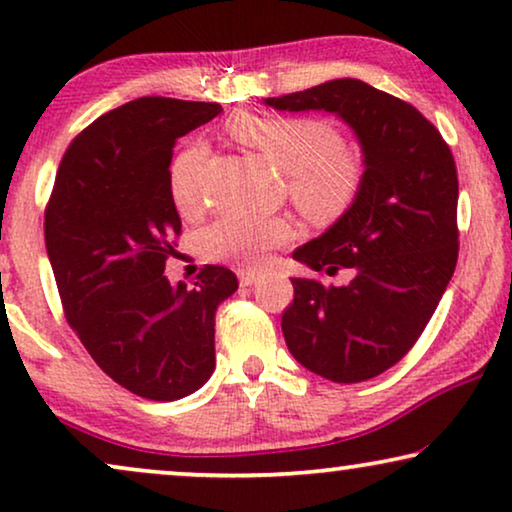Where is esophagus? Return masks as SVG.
<instances>
[{
  "label": "esophagus",
  "mask_w": 512,
  "mask_h": 512,
  "mask_svg": "<svg viewBox=\"0 0 512 512\" xmlns=\"http://www.w3.org/2000/svg\"><path fill=\"white\" fill-rule=\"evenodd\" d=\"M237 277H240V284L242 286H251V284H254L256 282V272L254 270H240V272H237Z\"/></svg>",
  "instance_id": "34e87169"
}]
</instances>
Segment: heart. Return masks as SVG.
<instances>
[{"label": "heart", "instance_id": "heart-1", "mask_svg": "<svg viewBox=\"0 0 512 512\" xmlns=\"http://www.w3.org/2000/svg\"><path fill=\"white\" fill-rule=\"evenodd\" d=\"M237 142L263 153L286 174L289 198L312 221H333L345 214L361 188V163L345 149L333 123L312 116H265L242 111L228 118ZM209 149L186 146L170 167V193L181 214H195L205 195ZM291 237L284 219L223 214L202 233V251L214 261L256 268L265 254Z\"/></svg>", "mask_w": 512, "mask_h": 512}]
</instances>
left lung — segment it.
I'll return each mask as SVG.
<instances>
[{
  "label": "left lung",
  "mask_w": 512,
  "mask_h": 512,
  "mask_svg": "<svg viewBox=\"0 0 512 512\" xmlns=\"http://www.w3.org/2000/svg\"><path fill=\"white\" fill-rule=\"evenodd\" d=\"M279 111H331L354 130L366 172L352 207L293 258L345 286L291 279L289 352L331 382L377 377L410 352L457 268L459 181L450 146L412 104L359 79L268 97Z\"/></svg>",
  "instance_id": "obj_1"
}]
</instances>
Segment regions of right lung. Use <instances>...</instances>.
<instances>
[{"mask_svg": "<svg viewBox=\"0 0 512 512\" xmlns=\"http://www.w3.org/2000/svg\"><path fill=\"white\" fill-rule=\"evenodd\" d=\"M221 114L216 102L139 97L74 137L55 174L44 235L62 310L111 380L177 401L214 373V314L235 272L205 265L170 284L181 219L170 193L179 137Z\"/></svg>", "mask_w": 512, "mask_h": 512, "instance_id": "right-lung-1", "label": "right lung"}]
</instances>
